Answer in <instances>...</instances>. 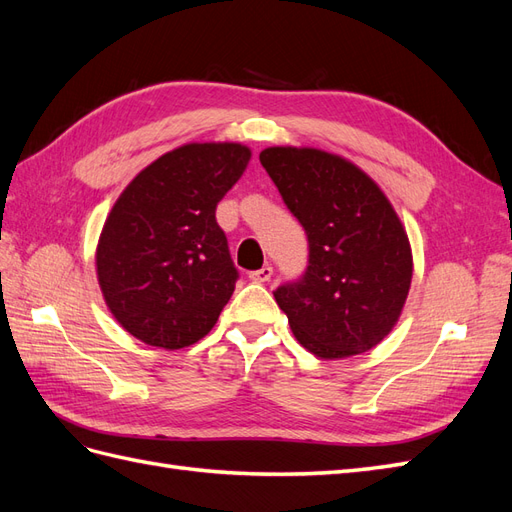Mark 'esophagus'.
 Returning a JSON list of instances; mask_svg holds the SVG:
<instances>
[{"instance_id": "1", "label": "esophagus", "mask_w": 512, "mask_h": 512, "mask_svg": "<svg viewBox=\"0 0 512 512\" xmlns=\"http://www.w3.org/2000/svg\"><path fill=\"white\" fill-rule=\"evenodd\" d=\"M273 277V267H262V269H258V271H252L250 273V280L252 282H256V284H265V282H269Z\"/></svg>"}]
</instances>
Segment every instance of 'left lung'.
Instances as JSON below:
<instances>
[{
	"mask_svg": "<svg viewBox=\"0 0 512 512\" xmlns=\"http://www.w3.org/2000/svg\"><path fill=\"white\" fill-rule=\"evenodd\" d=\"M260 164L301 222V280L273 292L299 344L346 359L393 331L412 282L406 228L378 183L350 160L312 147H269Z\"/></svg>",
	"mask_w": 512,
	"mask_h": 512,
	"instance_id": "left-lung-1",
	"label": "left lung"
}]
</instances>
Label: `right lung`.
Masks as SVG:
<instances>
[{"instance_id": "obj_1", "label": "right lung", "mask_w": 512, "mask_h": 512, "mask_svg": "<svg viewBox=\"0 0 512 512\" xmlns=\"http://www.w3.org/2000/svg\"><path fill=\"white\" fill-rule=\"evenodd\" d=\"M250 158L241 143L181 145L117 198L100 232L96 271L108 309L136 339L179 350L218 322L239 273L215 207Z\"/></svg>"}]
</instances>
